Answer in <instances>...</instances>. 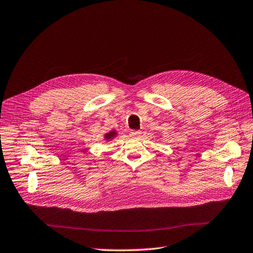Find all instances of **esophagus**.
<instances>
[{
    "mask_svg": "<svg viewBox=\"0 0 253 253\" xmlns=\"http://www.w3.org/2000/svg\"><path fill=\"white\" fill-rule=\"evenodd\" d=\"M141 131L140 130H132V131H130V135L131 136H139V135H141Z\"/></svg>",
    "mask_w": 253,
    "mask_h": 253,
    "instance_id": "esophagus-1",
    "label": "esophagus"
}]
</instances>
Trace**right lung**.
<instances>
[{
  "mask_svg": "<svg viewBox=\"0 0 253 253\" xmlns=\"http://www.w3.org/2000/svg\"><path fill=\"white\" fill-rule=\"evenodd\" d=\"M118 135V131L117 130H111V131H109L108 133H105L104 134V140L105 141H111V140H113L115 136Z\"/></svg>",
  "mask_w": 253,
  "mask_h": 253,
  "instance_id": "1",
  "label": "right lung"
}]
</instances>
